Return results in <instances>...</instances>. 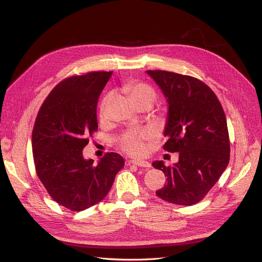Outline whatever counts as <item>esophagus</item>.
<instances>
[{
    "mask_svg": "<svg viewBox=\"0 0 262 262\" xmlns=\"http://www.w3.org/2000/svg\"><path fill=\"white\" fill-rule=\"evenodd\" d=\"M135 166H138V167H142V168H150V163L148 161L145 160H133L130 161Z\"/></svg>",
    "mask_w": 262,
    "mask_h": 262,
    "instance_id": "1",
    "label": "esophagus"
}]
</instances>
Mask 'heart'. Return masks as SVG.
<instances>
[{"label": "heart", "instance_id": "heart-1", "mask_svg": "<svg viewBox=\"0 0 262 262\" xmlns=\"http://www.w3.org/2000/svg\"><path fill=\"white\" fill-rule=\"evenodd\" d=\"M123 91L127 93L133 103L137 106L142 104L152 105L157 98L156 91L147 84L139 81H130L124 85ZM112 94L106 95L102 105H101V116L103 117L105 114V107L107 102L109 101ZM153 133L150 129L143 128L139 130H129L126 134H124L120 140L119 144L123 150L132 156H141L145 152V141L152 137Z\"/></svg>", "mask_w": 262, "mask_h": 262}]
</instances>
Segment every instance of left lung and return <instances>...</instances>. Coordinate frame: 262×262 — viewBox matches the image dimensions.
I'll return each mask as SVG.
<instances>
[{"mask_svg": "<svg viewBox=\"0 0 262 262\" xmlns=\"http://www.w3.org/2000/svg\"><path fill=\"white\" fill-rule=\"evenodd\" d=\"M168 102L163 148L178 153L171 167L156 160L153 167L168 178L156 191L172 204L191 206L202 201L219 181L229 162V136L221 103L214 92L195 77L168 71H146Z\"/></svg>", "mask_w": 262, "mask_h": 262, "instance_id": "8db88e82", "label": "left lung"}]
</instances>
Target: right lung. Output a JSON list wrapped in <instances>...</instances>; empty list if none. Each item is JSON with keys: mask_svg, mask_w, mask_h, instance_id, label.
<instances>
[{"mask_svg": "<svg viewBox=\"0 0 262 262\" xmlns=\"http://www.w3.org/2000/svg\"><path fill=\"white\" fill-rule=\"evenodd\" d=\"M113 71L89 72L61 80L40 107L32 134L35 168L51 198L72 211L101 202L124 167L118 153L98 164L82 149L98 129L96 106Z\"/></svg>", "mask_w": 262, "mask_h": 262, "instance_id": "right-lung-1", "label": "right lung"}]
</instances>
